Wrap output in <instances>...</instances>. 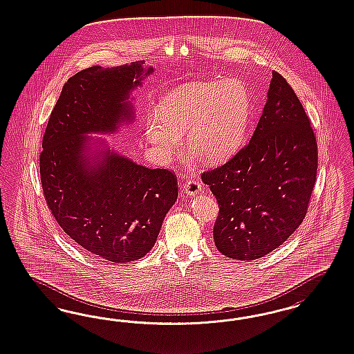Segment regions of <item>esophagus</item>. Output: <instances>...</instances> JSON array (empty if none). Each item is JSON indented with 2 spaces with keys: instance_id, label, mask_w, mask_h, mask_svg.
Instances as JSON below:
<instances>
[{
  "instance_id": "obj_1",
  "label": "esophagus",
  "mask_w": 354,
  "mask_h": 354,
  "mask_svg": "<svg viewBox=\"0 0 354 354\" xmlns=\"http://www.w3.org/2000/svg\"><path fill=\"white\" fill-rule=\"evenodd\" d=\"M183 191L189 194V196H194V194H198L203 191L201 188V184L196 180H191V182L184 183L183 184Z\"/></svg>"
}]
</instances>
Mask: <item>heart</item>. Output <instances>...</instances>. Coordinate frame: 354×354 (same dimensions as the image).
<instances>
[{
  "label": "heart",
  "instance_id": "b5f03b06",
  "mask_svg": "<svg viewBox=\"0 0 354 354\" xmlns=\"http://www.w3.org/2000/svg\"><path fill=\"white\" fill-rule=\"evenodd\" d=\"M250 118V96L244 82L191 83L163 97L145 115V138L153 154L169 161L187 131L189 150L209 163H221L240 149Z\"/></svg>",
  "mask_w": 354,
  "mask_h": 354
}]
</instances>
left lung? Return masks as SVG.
<instances>
[{"label": "left lung", "mask_w": 354, "mask_h": 354, "mask_svg": "<svg viewBox=\"0 0 354 354\" xmlns=\"http://www.w3.org/2000/svg\"><path fill=\"white\" fill-rule=\"evenodd\" d=\"M317 167L309 118L287 80L272 71L249 142L225 165L201 175L219 205L216 249L225 257L252 261L280 247L306 215Z\"/></svg>", "instance_id": "left-lung-1"}]
</instances>
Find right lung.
I'll list each match as a JSON object with an SVG mask.
<instances>
[{"mask_svg":"<svg viewBox=\"0 0 354 354\" xmlns=\"http://www.w3.org/2000/svg\"><path fill=\"white\" fill-rule=\"evenodd\" d=\"M144 61L92 66L64 84L43 139L40 176L55 221L95 257L124 263L144 257L178 198L169 170L148 169L91 133L111 135L133 120L129 96L153 74Z\"/></svg>","mask_w":354,"mask_h":354,"instance_id":"obj_1","label":"right lung"}]
</instances>
